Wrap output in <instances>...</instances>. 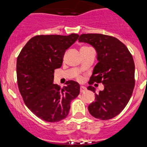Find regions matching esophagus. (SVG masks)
<instances>
[{
	"mask_svg": "<svg viewBox=\"0 0 147 147\" xmlns=\"http://www.w3.org/2000/svg\"><path fill=\"white\" fill-rule=\"evenodd\" d=\"M86 91V88H85L84 86H81L80 87V92H81V93H84V91Z\"/></svg>",
	"mask_w": 147,
	"mask_h": 147,
	"instance_id": "esophagus-1",
	"label": "esophagus"
}]
</instances>
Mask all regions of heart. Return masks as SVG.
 <instances>
[{
  "label": "heart",
  "mask_w": 147,
  "mask_h": 147,
  "mask_svg": "<svg viewBox=\"0 0 147 147\" xmlns=\"http://www.w3.org/2000/svg\"><path fill=\"white\" fill-rule=\"evenodd\" d=\"M77 80H78V81H80V82H81V81H82V80H83V77H82V76H77Z\"/></svg>",
  "instance_id": "obj_1"
}]
</instances>
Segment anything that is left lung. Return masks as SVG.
Here are the masks:
<instances>
[{
    "mask_svg": "<svg viewBox=\"0 0 147 147\" xmlns=\"http://www.w3.org/2000/svg\"><path fill=\"white\" fill-rule=\"evenodd\" d=\"M79 42L91 45L97 51L98 63L93 69L88 84L102 83L104 90L98 94L95 88L87 89L95 93V101L88 105L93 117L111 119L121 112L131 98L135 87V63L132 54L120 40L99 33L82 34Z\"/></svg>",
    "mask_w": 147,
    "mask_h": 147,
    "instance_id": "8db88e82",
    "label": "left lung"
}]
</instances>
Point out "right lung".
Listing matches in <instances>:
<instances>
[{
	"label": "right lung",
	"instance_id": "obj_1",
	"mask_svg": "<svg viewBox=\"0 0 147 147\" xmlns=\"http://www.w3.org/2000/svg\"><path fill=\"white\" fill-rule=\"evenodd\" d=\"M78 38L75 33L36 35L29 40L17 57L19 92L26 105L42 120L53 123L65 119L70 102L80 94L77 82L67 81L63 88L53 84L54 70L60 68L66 49Z\"/></svg>",
	"mask_w": 147,
	"mask_h": 147
}]
</instances>
